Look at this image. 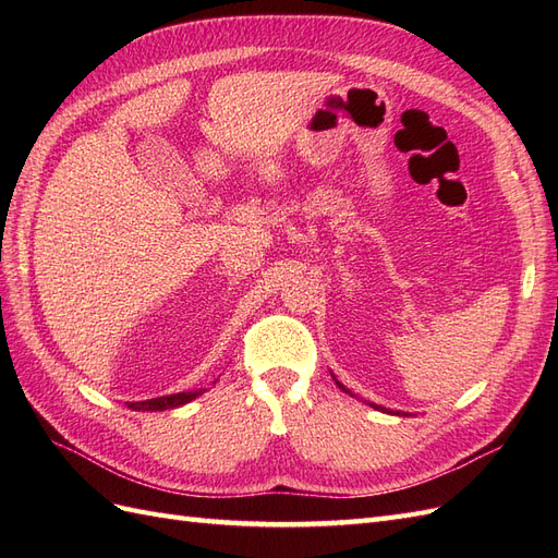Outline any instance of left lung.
<instances>
[{
	"label": "left lung",
	"mask_w": 558,
	"mask_h": 558,
	"mask_svg": "<svg viewBox=\"0 0 558 558\" xmlns=\"http://www.w3.org/2000/svg\"><path fill=\"white\" fill-rule=\"evenodd\" d=\"M330 375H332V373H330ZM332 379H335V375H332ZM335 384H337V386H340V388H342V391H344V393H349V396H353V393H351V391H349V388H344V384H342V381H337V379H335ZM353 398H356V396H353ZM369 408H375V410H379V412H386V414H398V416H410V414H408V412H391V410H386V408H381V404H375V402H369Z\"/></svg>",
	"instance_id": "1"
}]
</instances>
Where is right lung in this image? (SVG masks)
Instances as JSON below:
<instances>
[{"instance_id":"1","label":"right lung","mask_w":558,"mask_h":558,"mask_svg":"<svg viewBox=\"0 0 558 558\" xmlns=\"http://www.w3.org/2000/svg\"><path fill=\"white\" fill-rule=\"evenodd\" d=\"M205 391H181V393H170V396H160V398H150V400H137V402H125L130 410L134 412H165V410H174L181 408V404L195 400Z\"/></svg>"}]
</instances>
